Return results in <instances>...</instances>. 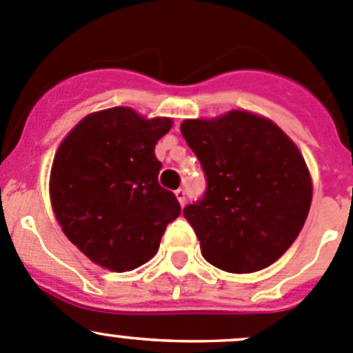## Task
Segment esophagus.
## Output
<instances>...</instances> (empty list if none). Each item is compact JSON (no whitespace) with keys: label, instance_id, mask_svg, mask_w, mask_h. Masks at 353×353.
Masks as SVG:
<instances>
[{"label":"esophagus","instance_id":"34e87169","mask_svg":"<svg viewBox=\"0 0 353 353\" xmlns=\"http://www.w3.org/2000/svg\"><path fill=\"white\" fill-rule=\"evenodd\" d=\"M176 196H177V200H179L181 205H184V203H186V190H183V188L176 190Z\"/></svg>","mask_w":353,"mask_h":353}]
</instances>
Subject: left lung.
<instances>
[{"instance_id": "8db88e82", "label": "left lung", "mask_w": 353, "mask_h": 353, "mask_svg": "<svg viewBox=\"0 0 353 353\" xmlns=\"http://www.w3.org/2000/svg\"><path fill=\"white\" fill-rule=\"evenodd\" d=\"M181 132L207 179L202 200L183 210L203 258L230 273L275 263L312 203L310 172L296 144L272 120L247 111L184 120Z\"/></svg>"}]
</instances>
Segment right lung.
<instances>
[{
	"label": "right lung",
	"instance_id": "add662e5",
	"mask_svg": "<svg viewBox=\"0 0 353 353\" xmlns=\"http://www.w3.org/2000/svg\"><path fill=\"white\" fill-rule=\"evenodd\" d=\"M170 118L110 108L85 117L55 153L50 200L64 235L97 265L130 272L157 254L167 225L181 214L158 184L154 144Z\"/></svg>",
	"mask_w": 353,
	"mask_h": 353
}]
</instances>
